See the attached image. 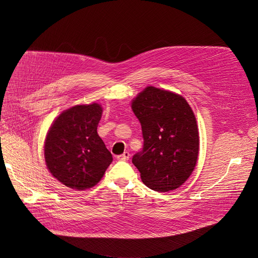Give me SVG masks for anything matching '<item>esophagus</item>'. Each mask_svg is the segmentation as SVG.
I'll use <instances>...</instances> for the list:
<instances>
[{
  "instance_id": "esophagus-1",
  "label": "esophagus",
  "mask_w": 258,
  "mask_h": 258,
  "mask_svg": "<svg viewBox=\"0 0 258 258\" xmlns=\"http://www.w3.org/2000/svg\"><path fill=\"white\" fill-rule=\"evenodd\" d=\"M130 157H131L130 152L124 151L122 154H119V156H117L116 158H117V160H119V161H127V160L130 159Z\"/></svg>"
}]
</instances>
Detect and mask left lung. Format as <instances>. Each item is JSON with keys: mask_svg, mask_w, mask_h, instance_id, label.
I'll list each match as a JSON object with an SVG mask.
<instances>
[{"mask_svg": "<svg viewBox=\"0 0 258 258\" xmlns=\"http://www.w3.org/2000/svg\"><path fill=\"white\" fill-rule=\"evenodd\" d=\"M132 109L144 139L133 164L151 190H175L190 177L198 159V126L190 105L179 94L148 86L133 99Z\"/></svg>", "mask_w": 258, "mask_h": 258, "instance_id": "8db88e82", "label": "left lung"}]
</instances>
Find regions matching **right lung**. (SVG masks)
I'll return each instance as SVG.
<instances>
[{
    "instance_id": "add662e5",
    "label": "right lung",
    "mask_w": 258,
    "mask_h": 258,
    "mask_svg": "<svg viewBox=\"0 0 258 258\" xmlns=\"http://www.w3.org/2000/svg\"><path fill=\"white\" fill-rule=\"evenodd\" d=\"M101 114L96 102L72 107L54 120L46 134V167L67 187L82 191L94 186L113 161L97 134Z\"/></svg>"
}]
</instances>
